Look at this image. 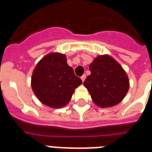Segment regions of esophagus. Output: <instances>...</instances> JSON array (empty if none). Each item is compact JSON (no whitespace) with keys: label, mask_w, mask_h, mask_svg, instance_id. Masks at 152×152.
<instances>
[{"label":"esophagus","mask_w":152,"mask_h":152,"mask_svg":"<svg viewBox=\"0 0 152 152\" xmlns=\"http://www.w3.org/2000/svg\"><path fill=\"white\" fill-rule=\"evenodd\" d=\"M80 78H81V80H82V81H83H83L85 80V79H86V75H83V76H81Z\"/></svg>","instance_id":"1"}]
</instances>
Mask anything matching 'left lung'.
Masks as SVG:
<instances>
[{"label": "left lung", "mask_w": 152, "mask_h": 152, "mask_svg": "<svg viewBox=\"0 0 152 152\" xmlns=\"http://www.w3.org/2000/svg\"><path fill=\"white\" fill-rule=\"evenodd\" d=\"M89 69L91 75L83 85L96 105L109 107L125 98L129 88V79L115 60L107 55L99 56L89 65Z\"/></svg>", "instance_id": "1"}]
</instances>
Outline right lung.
<instances>
[{
	"instance_id": "obj_1",
	"label": "right lung",
	"mask_w": 152,
	"mask_h": 152,
	"mask_svg": "<svg viewBox=\"0 0 152 152\" xmlns=\"http://www.w3.org/2000/svg\"><path fill=\"white\" fill-rule=\"evenodd\" d=\"M82 80L67 64L66 57L56 53L44 57L35 67L31 86L36 97L46 106L60 108L69 103Z\"/></svg>"
}]
</instances>
